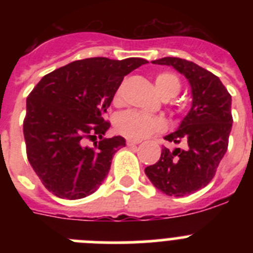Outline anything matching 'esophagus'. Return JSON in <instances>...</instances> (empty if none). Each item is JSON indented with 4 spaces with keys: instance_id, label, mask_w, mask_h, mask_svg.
<instances>
[{
    "instance_id": "1",
    "label": "esophagus",
    "mask_w": 253,
    "mask_h": 253,
    "mask_svg": "<svg viewBox=\"0 0 253 253\" xmlns=\"http://www.w3.org/2000/svg\"><path fill=\"white\" fill-rule=\"evenodd\" d=\"M126 144H128L129 147H135L137 144H139V142H138V140H134V139H126Z\"/></svg>"
}]
</instances>
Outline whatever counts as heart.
Here are the masks:
<instances>
[{"label":"heart","mask_w":253,"mask_h":253,"mask_svg":"<svg viewBox=\"0 0 253 253\" xmlns=\"http://www.w3.org/2000/svg\"><path fill=\"white\" fill-rule=\"evenodd\" d=\"M154 82L163 99H171L180 92V78L175 73L163 71L156 75ZM122 96V88H118L114 96V101L119 102ZM115 129L129 139L140 140L153 133L165 130L166 123L161 116L149 115L138 110H125L118 114L115 118Z\"/></svg>","instance_id":"heart-1"}]
</instances>
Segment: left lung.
<instances>
[{
	"instance_id": "8db88e82",
	"label": "left lung",
	"mask_w": 253,
	"mask_h": 253,
	"mask_svg": "<svg viewBox=\"0 0 253 253\" xmlns=\"http://www.w3.org/2000/svg\"><path fill=\"white\" fill-rule=\"evenodd\" d=\"M152 63L171 66L191 86L193 104L176 131L165 139L186 149H162L157 163L144 172L152 184L169 196H185L207 186L215 175L228 148L232 130V96L215 75L194 62L165 57Z\"/></svg>"
}]
</instances>
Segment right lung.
<instances>
[{
  "label": "right lung",
  "instance_id": "1",
  "mask_svg": "<svg viewBox=\"0 0 253 253\" xmlns=\"http://www.w3.org/2000/svg\"><path fill=\"white\" fill-rule=\"evenodd\" d=\"M146 63L143 58L76 60L44 76L29 93L24 119L26 154L50 193L76 200L101 185L113 156L125 146L120 135L102 138L110 126L104 115L124 76ZM96 136L100 142L95 147L85 146L87 139Z\"/></svg>",
  "mask_w": 253,
  "mask_h": 253
}]
</instances>
